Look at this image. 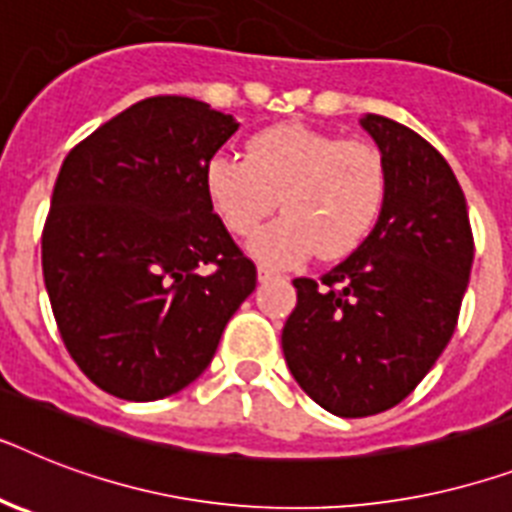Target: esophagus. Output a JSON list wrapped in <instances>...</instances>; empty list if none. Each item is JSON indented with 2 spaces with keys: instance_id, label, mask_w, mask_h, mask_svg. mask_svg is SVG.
I'll return each mask as SVG.
<instances>
[{
  "instance_id": "esophagus-1",
  "label": "esophagus",
  "mask_w": 512,
  "mask_h": 512,
  "mask_svg": "<svg viewBox=\"0 0 512 512\" xmlns=\"http://www.w3.org/2000/svg\"><path fill=\"white\" fill-rule=\"evenodd\" d=\"M257 278H260V281H270V278H278V273L276 270L265 268V265H260V268H257Z\"/></svg>"
}]
</instances>
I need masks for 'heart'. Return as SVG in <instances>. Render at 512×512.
Returning a JSON list of instances; mask_svg holds the SVG:
<instances>
[{
	"label": "heart",
	"instance_id": "heart-1",
	"mask_svg": "<svg viewBox=\"0 0 512 512\" xmlns=\"http://www.w3.org/2000/svg\"><path fill=\"white\" fill-rule=\"evenodd\" d=\"M210 205L236 236H252L281 202L284 215L252 239L265 265H294L313 255L336 260L371 234L386 199L384 157L371 144L344 141L310 126H273L255 134L244 160L207 162Z\"/></svg>",
	"mask_w": 512,
	"mask_h": 512
}]
</instances>
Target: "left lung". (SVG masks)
Returning a JSON list of instances; mask_svg holds the SVG:
<instances>
[{
	"label": "left lung",
	"instance_id": "1",
	"mask_svg": "<svg viewBox=\"0 0 512 512\" xmlns=\"http://www.w3.org/2000/svg\"><path fill=\"white\" fill-rule=\"evenodd\" d=\"M386 165L378 223L344 263L294 278L297 307L281 331L286 365L328 413L365 418L400 405L458 326L473 263L468 205L429 141L365 115Z\"/></svg>",
	"mask_w": 512,
	"mask_h": 512
}]
</instances>
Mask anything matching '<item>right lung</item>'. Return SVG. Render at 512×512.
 Listing matches in <instances>:
<instances>
[{
    "label": "right lung",
    "instance_id": "add662e5",
    "mask_svg": "<svg viewBox=\"0 0 512 512\" xmlns=\"http://www.w3.org/2000/svg\"><path fill=\"white\" fill-rule=\"evenodd\" d=\"M236 128L199 99L149 97L62 162L41 234L44 284L70 357L120 400H162L202 376L255 292V263L205 191L207 162Z\"/></svg>",
    "mask_w": 512,
    "mask_h": 512
}]
</instances>
